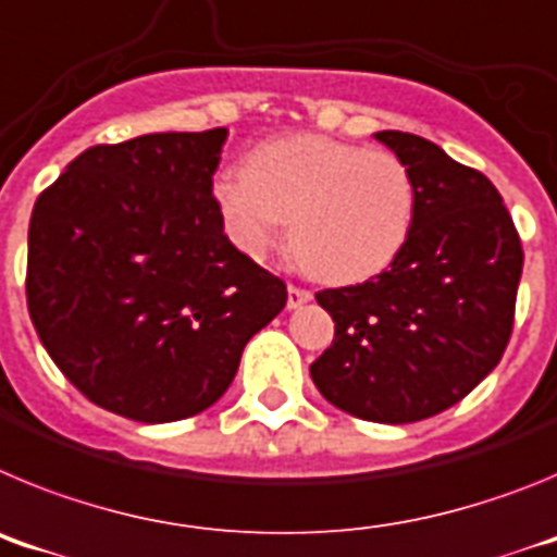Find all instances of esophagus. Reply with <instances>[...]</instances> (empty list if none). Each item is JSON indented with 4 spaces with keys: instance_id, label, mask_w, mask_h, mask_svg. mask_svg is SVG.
Listing matches in <instances>:
<instances>
[{
    "instance_id": "1",
    "label": "esophagus",
    "mask_w": 557,
    "mask_h": 557,
    "mask_svg": "<svg viewBox=\"0 0 557 557\" xmlns=\"http://www.w3.org/2000/svg\"><path fill=\"white\" fill-rule=\"evenodd\" d=\"M307 301H312V293H309V289H304V287H295V284H289V287H287V307L298 309V307H304Z\"/></svg>"
}]
</instances>
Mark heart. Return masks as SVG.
<instances>
[{
	"instance_id": "heart-1",
	"label": "heart",
	"mask_w": 557,
	"mask_h": 557,
	"mask_svg": "<svg viewBox=\"0 0 557 557\" xmlns=\"http://www.w3.org/2000/svg\"><path fill=\"white\" fill-rule=\"evenodd\" d=\"M214 206L243 253H268L289 220L304 268L329 284H354L405 248L416 184L396 152L295 133L250 150L245 175H220Z\"/></svg>"
}]
</instances>
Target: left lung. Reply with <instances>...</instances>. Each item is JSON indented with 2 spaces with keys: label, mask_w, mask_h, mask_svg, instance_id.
<instances>
[{
  "label": "left lung",
  "mask_w": 557,
  "mask_h": 557,
  "mask_svg": "<svg viewBox=\"0 0 557 557\" xmlns=\"http://www.w3.org/2000/svg\"><path fill=\"white\" fill-rule=\"evenodd\" d=\"M376 139L410 170L416 218L391 268L314 295L332 314L334 339L309 373L348 416L412 424L449 410L499 366L524 250L482 172L412 133Z\"/></svg>",
  "instance_id": "obj_1"
}]
</instances>
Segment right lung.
<instances>
[{"mask_svg":"<svg viewBox=\"0 0 557 557\" xmlns=\"http://www.w3.org/2000/svg\"><path fill=\"white\" fill-rule=\"evenodd\" d=\"M225 127L147 133L81 152L38 195L27 309L63 376L141 424L198 416L287 284L239 253L214 206Z\"/></svg>","mask_w":557,"mask_h":557,"instance_id":"obj_1","label":"right lung"}]
</instances>
